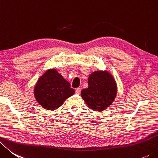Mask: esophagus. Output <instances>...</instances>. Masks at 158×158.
<instances>
[{
    "instance_id": "obj_1",
    "label": "esophagus",
    "mask_w": 158,
    "mask_h": 158,
    "mask_svg": "<svg viewBox=\"0 0 158 158\" xmlns=\"http://www.w3.org/2000/svg\"><path fill=\"white\" fill-rule=\"evenodd\" d=\"M80 91H81V89H80V88H77L76 89V94L79 95L80 94Z\"/></svg>"
}]
</instances>
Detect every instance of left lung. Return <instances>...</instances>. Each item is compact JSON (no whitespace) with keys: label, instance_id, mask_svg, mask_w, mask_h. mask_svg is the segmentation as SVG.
<instances>
[{"label":"left lung","instance_id":"8db88e82","mask_svg":"<svg viewBox=\"0 0 158 158\" xmlns=\"http://www.w3.org/2000/svg\"><path fill=\"white\" fill-rule=\"evenodd\" d=\"M89 87L82 89L81 96L88 106L96 111H101L111 105L114 100L117 88L113 77L106 71H98L88 79Z\"/></svg>","mask_w":158,"mask_h":158}]
</instances>
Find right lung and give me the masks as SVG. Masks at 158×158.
Returning <instances> with one entry per match:
<instances>
[{
    "instance_id": "obj_1",
    "label": "right lung",
    "mask_w": 158,
    "mask_h": 158,
    "mask_svg": "<svg viewBox=\"0 0 158 158\" xmlns=\"http://www.w3.org/2000/svg\"><path fill=\"white\" fill-rule=\"evenodd\" d=\"M75 93L66 80L55 69L46 71L38 80L34 88L35 99L43 108L55 110Z\"/></svg>"
}]
</instances>
